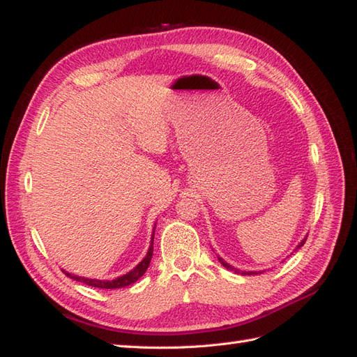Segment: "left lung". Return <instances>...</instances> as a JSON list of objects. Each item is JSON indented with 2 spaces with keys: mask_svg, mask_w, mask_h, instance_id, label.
Wrapping results in <instances>:
<instances>
[{
  "mask_svg": "<svg viewBox=\"0 0 357 357\" xmlns=\"http://www.w3.org/2000/svg\"><path fill=\"white\" fill-rule=\"evenodd\" d=\"M305 241H307V236H305V238L302 240V241H301V243H299V244L295 247V250H294V252H296L298 248H301L302 245H304V244H305ZM218 259H219V262H220V264H222V265H223L226 269H231V271H235L236 274H243V275H253V274H255V275H257V274H262V273H264V271H240V269H236V268L231 266L228 262H225L222 257H219V256H218Z\"/></svg>",
  "mask_w": 357,
  "mask_h": 357,
  "instance_id": "obj_1",
  "label": "left lung"
}]
</instances>
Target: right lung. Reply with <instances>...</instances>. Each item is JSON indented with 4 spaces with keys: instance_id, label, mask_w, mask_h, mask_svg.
<instances>
[{
    "instance_id": "right-lung-1",
    "label": "right lung",
    "mask_w": 357,
    "mask_h": 357,
    "mask_svg": "<svg viewBox=\"0 0 357 357\" xmlns=\"http://www.w3.org/2000/svg\"><path fill=\"white\" fill-rule=\"evenodd\" d=\"M155 228H156V223L153 226V234H152V240H150V247L147 250V255L144 256V259L142 262H139L134 269H131V271L117 277L114 280H96V278H86V277H79V275H74V274H70L67 273L66 269H62L63 274H66L67 277L75 280V282H82L84 284L88 286H92V287H100V289H121V287H126L129 284L135 283L137 280L142 277L146 271L147 268L150 265V261H152V256H153V236H155Z\"/></svg>"
}]
</instances>
